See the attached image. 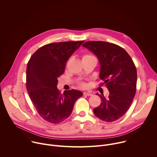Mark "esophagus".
<instances>
[{
  "instance_id": "34e87169",
  "label": "esophagus",
  "mask_w": 157,
  "mask_h": 157,
  "mask_svg": "<svg viewBox=\"0 0 157 157\" xmlns=\"http://www.w3.org/2000/svg\"><path fill=\"white\" fill-rule=\"evenodd\" d=\"M83 95H84V96H91L93 95V94H92L91 93H90V92H84V93H83Z\"/></svg>"
}]
</instances>
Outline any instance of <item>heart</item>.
I'll list each match as a JSON object with an SVG mask.
<instances>
[{
    "mask_svg": "<svg viewBox=\"0 0 157 157\" xmlns=\"http://www.w3.org/2000/svg\"><path fill=\"white\" fill-rule=\"evenodd\" d=\"M91 56H91V55H84V56L82 57V58H87V57H91Z\"/></svg>",
    "mask_w": 157,
    "mask_h": 157,
    "instance_id": "b5f03b06",
    "label": "heart"
}]
</instances>
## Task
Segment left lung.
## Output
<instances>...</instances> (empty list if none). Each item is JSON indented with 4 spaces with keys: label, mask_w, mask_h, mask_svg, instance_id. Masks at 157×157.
I'll use <instances>...</instances> for the list:
<instances>
[{
    "label": "left lung",
    "mask_w": 157,
    "mask_h": 157,
    "mask_svg": "<svg viewBox=\"0 0 157 157\" xmlns=\"http://www.w3.org/2000/svg\"><path fill=\"white\" fill-rule=\"evenodd\" d=\"M82 47L98 57L99 78L109 91L108 97L97 94L101 103L94 109V114L105 122L117 121L127 113L136 95V67L127 52L116 44L92 41L85 42Z\"/></svg>",
    "instance_id": "left-lung-1"
}]
</instances>
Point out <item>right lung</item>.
<instances>
[{
	"label": "right lung",
	"instance_id": "right-lung-1",
	"mask_svg": "<svg viewBox=\"0 0 157 157\" xmlns=\"http://www.w3.org/2000/svg\"><path fill=\"white\" fill-rule=\"evenodd\" d=\"M84 41L45 44L31 56L27 66V89L40 117L58 124L71 114L76 100L82 93L72 89L61 94L58 78L63 74L66 63Z\"/></svg>",
	"mask_w": 157,
	"mask_h": 157
}]
</instances>
